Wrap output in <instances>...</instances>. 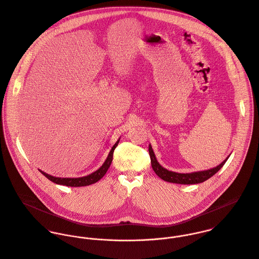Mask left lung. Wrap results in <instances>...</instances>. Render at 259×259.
<instances>
[{"label":"left lung","mask_w":259,"mask_h":259,"mask_svg":"<svg viewBox=\"0 0 259 259\" xmlns=\"http://www.w3.org/2000/svg\"><path fill=\"white\" fill-rule=\"evenodd\" d=\"M148 150H149V155H150V159H151V165H152L154 172L165 182L181 184V185H195V184H200V183L207 181L208 179L213 177L215 174H217L228 159V157H227L220 165H218L217 167H214L212 169L198 171V172H192V174H178V172H174V171H169V170L165 169L157 162L151 145H149Z\"/></svg>","instance_id":"8db88e82"}]
</instances>
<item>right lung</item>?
I'll use <instances>...</instances> for the list:
<instances>
[{
	"label": "right lung",
	"instance_id": "add662e5",
	"mask_svg": "<svg viewBox=\"0 0 259 259\" xmlns=\"http://www.w3.org/2000/svg\"><path fill=\"white\" fill-rule=\"evenodd\" d=\"M119 143V140L115 143V145L112 147L106 161L104 162V164L98 169L96 170L95 172L87 176V177H82V178H75V179H69V178H55V177H52V176H49L47 174H45L44 171L40 170V172L45 176L49 181L53 182L54 184H57V185H62V186H66V187H84V186H90L92 184H95L97 183L98 181H100L107 172L108 168L110 167L111 163H112V160H113V153H114V150L115 148L117 147Z\"/></svg>",
	"mask_w": 259,
	"mask_h": 259
}]
</instances>
